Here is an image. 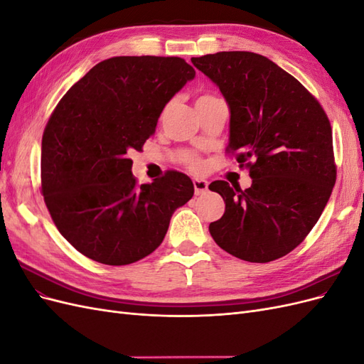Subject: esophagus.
<instances>
[{"mask_svg":"<svg viewBox=\"0 0 364 364\" xmlns=\"http://www.w3.org/2000/svg\"><path fill=\"white\" fill-rule=\"evenodd\" d=\"M194 193L196 196H202L208 191V182L205 179H194Z\"/></svg>","mask_w":364,"mask_h":364,"instance_id":"34e87169","label":"esophagus"}]
</instances>
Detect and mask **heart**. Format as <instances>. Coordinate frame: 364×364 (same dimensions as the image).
I'll return each instance as SVG.
<instances>
[{
  "label": "heart",
  "mask_w": 364,
  "mask_h": 364,
  "mask_svg": "<svg viewBox=\"0 0 364 364\" xmlns=\"http://www.w3.org/2000/svg\"><path fill=\"white\" fill-rule=\"evenodd\" d=\"M200 98H209V97H208V95H203V97H200ZM200 98H199V100H200ZM190 165H191L193 168H199V167H200V162L197 161V159H190Z\"/></svg>",
  "instance_id": "b5f03b06"
}]
</instances>
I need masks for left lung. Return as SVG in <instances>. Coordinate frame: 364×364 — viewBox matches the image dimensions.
Listing matches in <instances>:
<instances>
[{
	"instance_id": "8db88e82",
	"label": "left lung",
	"mask_w": 364,
	"mask_h": 364,
	"mask_svg": "<svg viewBox=\"0 0 364 364\" xmlns=\"http://www.w3.org/2000/svg\"><path fill=\"white\" fill-rule=\"evenodd\" d=\"M229 106L228 151L247 161L245 191L225 181L209 190L225 200L209 225L215 243L249 262H269L299 246L317 223L336 183L331 124L291 74L249 51L191 59Z\"/></svg>"
}]
</instances>
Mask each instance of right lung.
Instances as JSON below:
<instances>
[{
    "instance_id": "right-lung-1",
    "label": "right lung",
    "mask_w": 364,
    "mask_h": 364,
    "mask_svg": "<svg viewBox=\"0 0 364 364\" xmlns=\"http://www.w3.org/2000/svg\"><path fill=\"white\" fill-rule=\"evenodd\" d=\"M194 75L181 58H111L54 109L42 136V194L59 232L85 257L126 266L150 255L193 197L179 171L138 186L129 153L155 134L165 105Z\"/></svg>"
}]
</instances>
